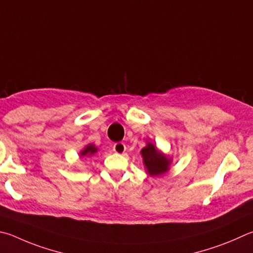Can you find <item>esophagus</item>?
Masks as SVG:
<instances>
[{
  "instance_id": "1",
  "label": "esophagus",
  "mask_w": 253,
  "mask_h": 253,
  "mask_svg": "<svg viewBox=\"0 0 253 253\" xmlns=\"http://www.w3.org/2000/svg\"><path fill=\"white\" fill-rule=\"evenodd\" d=\"M113 150L116 154H124L126 151V146L124 142H116V144L113 146Z\"/></svg>"
}]
</instances>
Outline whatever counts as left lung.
Listing matches in <instances>:
<instances>
[{
  "mask_svg": "<svg viewBox=\"0 0 253 253\" xmlns=\"http://www.w3.org/2000/svg\"><path fill=\"white\" fill-rule=\"evenodd\" d=\"M140 154L146 172L149 176H162L170 170L172 158L159 150L151 141L147 140V145L140 150Z\"/></svg>",
  "mask_w": 253,
  "mask_h": 253,
  "instance_id": "obj_1",
  "label": "left lung"
}]
</instances>
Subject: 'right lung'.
<instances>
[{
	"label": "right lung",
	"mask_w": 253,
	"mask_h": 253,
	"mask_svg": "<svg viewBox=\"0 0 253 253\" xmlns=\"http://www.w3.org/2000/svg\"><path fill=\"white\" fill-rule=\"evenodd\" d=\"M97 151H98V148L94 144H88L80 151V156L81 157H90V156L95 155Z\"/></svg>",
	"instance_id": "1"
}]
</instances>
